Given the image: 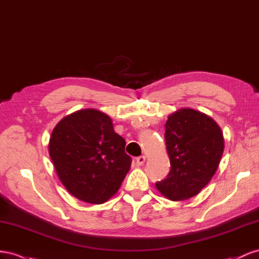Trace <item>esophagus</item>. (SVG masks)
<instances>
[{"label": "esophagus", "mask_w": 259, "mask_h": 259, "mask_svg": "<svg viewBox=\"0 0 259 259\" xmlns=\"http://www.w3.org/2000/svg\"><path fill=\"white\" fill-rule=\"evenodd\" d=\"M145 162V156H139V157H137V159H136V164L138 165V166H142L143 164Z\"/></svg>", "instance_id": "esophagus-1"}]
</instances>
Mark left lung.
I'll use <instances>...</instances> for the list:
<instances>
[{"label":"left lung","instance_id":"8db88e82","mask_svg":"<svg viewBox=\"0 0 259 259\" xmlns=\"http://www.w3.org/2000/svg\"><path fill=\"white\" fill-rule=\"evenodd\" d=\"M165 140L170 172L156 182V189L171 201L197 195L218 169L225 150L223 131L206 114L181 108L168 116Z\"/></svg>","mask_w":259,"mask_h":259}]
</instances>
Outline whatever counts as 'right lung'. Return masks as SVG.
Here are the masks:
<instances>
[{
    "mask_svg": "<svg viewBox=\"0 0 259 259\" xmlns=\"http://www.w3.org/2000/svg\"><path fill=\"white\" fill-rule=\"evenodd\" d=\"M125 141L98 109L65 116L52 131L50 157L63 186L80 201L103 204L117 193L130 170Z\"/></svg>",
    "mask_w": 259,
    "mask_h": 259,
    "instance_id": "right-lung-1",
    "label": "right lung"
}]
</instances>
